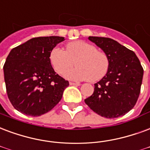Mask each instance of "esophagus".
Segmentation results:
<instances>
[{
  "instance_id": "34e87169",
  "label": "esophagus",
  "mask_w": 150,
  "mask_h": 150,
  "mask_svg": "<svg viewBox=\"0 0 150 150\" xmlns=\"http://www.w3.org/2000/svg\"><path fill=\"white\" fill-rule=\"evenodd\" d=\"M69 84L70 85H75V86H79L80 85L79 83H75V82H70Z\"/></svg>"
}]
</instances>
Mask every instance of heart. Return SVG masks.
<instances>
[{"instance_id": "b5f03b06", "label": "heart", "mask_w": 150, "mask_h": 150, "mask_svg": "<svg viewBox=\"0 0 150 150\" xmlns=\"http://www.w3.org/2000/svg\"><path fill=\"white\" fill-rule=\"evenodd\" d=\"M52 66L59 75H64L73 66L75 69L66 73L65 77L74 80L89 79L95 82L103 78L109 69V59L104 52L97 51L93 44L83 40L67 44L66 51L54 47L49 55Z\"/></svg>"}]
</instances>
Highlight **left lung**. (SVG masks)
I'll return each mask as SVG.
<instances>
[{"label":"left lung","instance_id":"8db88e82","mask_svg":"<svg viewBox=\"0 0 150 150\" xmlns=\"http://www.w3.org/2000/svg\"><path fill=\"white\" fill-rule=\"evenodd\" d=\"M109 59L106 75L95 84L85 103L96 114L107 118L125 115L133 109L140 94L143 68L136 54L115 40L89 36Z\"/></svg>","mask_w":150,"mask_h":150}]
</instances>
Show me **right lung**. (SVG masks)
Instances as JSON below:
<instances>
[{"instance_id": "right-lung-1", "label": "right lung", "mask_w": 150, "mask_h": 150, "mask_svg": "<svg viewBox=\"0 0 150 150\" xmlns=\"http://www.w3.org/2000/svg\"><path fill=\"white\" fill-rule=\"evenodd\" d=\"M62 36L36 37L11 50L4 63L8 97L22 114L37 117L46 114L62 98L68 81L56 74L49 55Z\"/></svg>"}]
</instances>
